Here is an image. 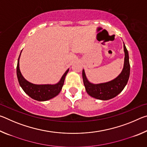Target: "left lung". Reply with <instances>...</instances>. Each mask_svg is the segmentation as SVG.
Here are the masks:
<instances>
[{"mask_svg": "<svg viewBox=\"0 0 147 147\" xmlns=\"http://www.w3.org/2000/svg\"><path fill=\"white\" fill-rule=\"evenodd\" d=\"M124 44V61L123 69L121 73L114 78L107 82L93 84L88 80L85 71H82V78L86 91L89 95L94 98L102 100H108L115 97L123 90L128 83L130 76V66L129 63L128 52Z\"/></svg>", "mask_w": 147, "mask_h": 147, "instance_id": "obj_1", "label": "left lung"}]
</instances>
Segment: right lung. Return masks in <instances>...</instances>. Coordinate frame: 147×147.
Listing matches in <instances>:
<instances>
[{"label":"right lung","instance_id":"1","mask_svg":"<svg viewBox=\"0 0 147 147\" xmlns=\"http://www.w3.org/2000/svg\"><path fill=\"white\" fill-rule=\"evenodd\" d=\"M22 52V51H21ZM21 52L19 56L17 65V76L19 83L21 88L25 92V93L30 96L32 98L38 101H47L55 97L60 93L63 86L65 78L68 73V69L62 75L61 78L58 83L54 84H35L28 82L22 75L19 68V59Z\"/></svg>","mask_w":147,"mask_h":147}]
</instances>
